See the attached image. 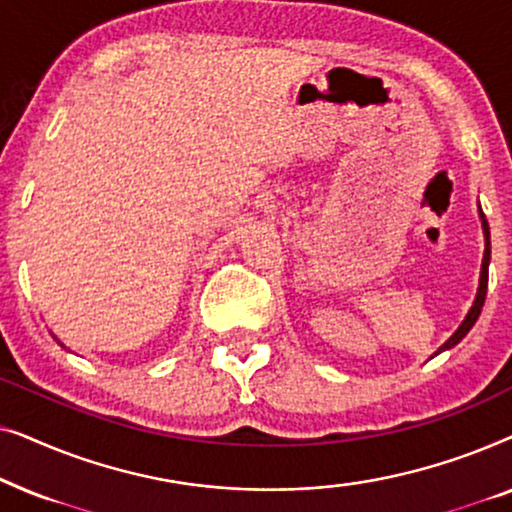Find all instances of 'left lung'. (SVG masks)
I'll use <instances>...</instances> for the list:
<instances>
[{
    "label": "left lung",
    "mask_w": 512,
    "mask_h": 512,
    "mask_svg": "<svg viewBox=\"0 0 512 512\" xmlns=\"http://www.w3.org/2000/svg\"><path fill=\"white\" fill-rule=\"evenodd\" d=\"M480 219H482V233H485V256H482V270H480L478 296H475V300H473V307H471V310H468L466 319L461 321V326L457 328V331H454V333L450 335V340H447L445 345L440 347L436 354L445 352V349H452L454 345H457V342L464 340V338H466V333L471 331L475 321H478L480 312H482V305H485V296H487V279H489V254H492V249H489V223H487V219H485V214H482V209H480ZM436 354H433V356H436Z\"/></svg>",
    "instance_id": "left-lung-1"
}]
</instances>
